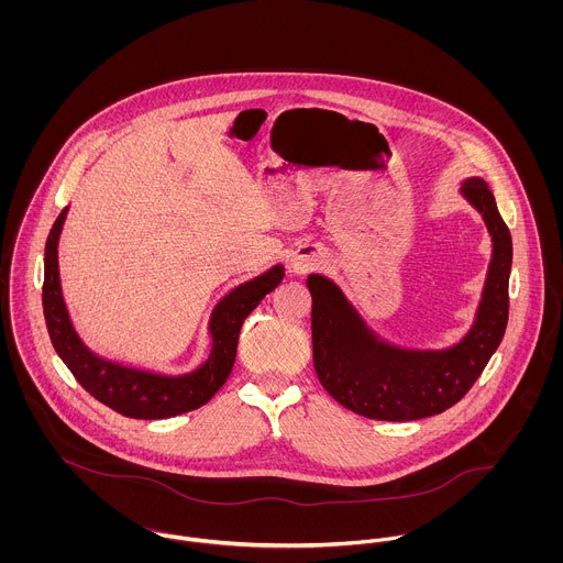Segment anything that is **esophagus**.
I'll use <instances>...</instances> for the list:
<instances>
[{
    "label": "esophagus",
    "instance_id": "obj_1",
    "mask_svg": "<svg viewBox=\"0 0 563 563\" xmlns=\"http://www.w3.org/2000/svg\"><path fill=\"white\" fill-rule=\"evenodd\" d=\"M314 264H317V253L310 251L308 246L297 249V251L292 253V257H290V268H292L295 273H306V271H310Z\"/></svg>",
    "mask_w": 563,
    "mask_h": 563
}]
</instances>
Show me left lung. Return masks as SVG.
Returning <instances> with one entry per match:
<instances>
[{"label":"left lung","mask_w":563,"mask_h":563,"mask_svg":"<svg viewBox=\"0 0 563 563\" xmlns=\"http://www.w3.org/2000/svg\"><path fill=\"white\" fill-rule=\"evenodd\" d=\"M492 241L482 299L468 331L444 349H411L379 335L344 290L310 273L312 351L322 388L346 409L375 420H418L460 401L498 349L509 317L511 234L482 177L460 184Z\"/></svg>","instance_id":"1"}]
</instances>
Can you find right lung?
Returning a JSON list of instances; mask_svg holds the SVG:
<instances>
[{
    "mask_svg": "<svg viewBox=\"0 0 563 563\" xmlns=\"http://www.w3.org/2000/svg\"><path fill=\"white\" fill-rule=\"evenodd\" d=\"M67 212L69 206L58 214L45 244L43 314L58 357L86 393L130 418L161 420L206 405L221 390L234 368L242 322L282 284L286 275L284 264H275L257 277L242 282L219 299L208 319L210 351L197 368L177 375L141 368L95 353L71 321L58 266V244Z\"/></svg>",
    "mask_w": 563,
    "mask_h": 563,
    "instance_id": "obj_1",
    "label": "right lung"
}]
</instances>
